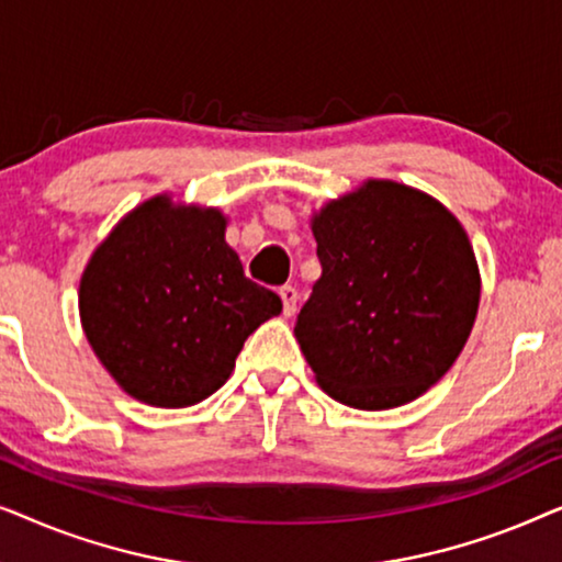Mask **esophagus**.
Returning a JSON list of instances; mask_svg holds the SVG:
<instances>
[{
	"label": "esophagus",
	"instance_id": "34e87169",
	"mask_svg": "<svg viewBox=\"0 0 562 562\" xmlns=\"http://www.w3.org/2000/svg\"><path fill=\"white\" fill-rule=\"evenodd\" d=\"M279 296H281V302H283V314H286V317H291V314L296 312L299 291L294 286H281L279 289Z\"/></svg>",
	"mask_w": 562,
	"mask_h": 562
}]
</instances>
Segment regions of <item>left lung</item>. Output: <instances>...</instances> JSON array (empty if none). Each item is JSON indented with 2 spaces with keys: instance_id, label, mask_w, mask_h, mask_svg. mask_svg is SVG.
Listing matches in <instances>:
<instances>
[{
  "instance_id": "8db88e82",
  "label": "left lung",
  "mask_w": 562,
  "mask_h": 562,
  "mask_svg": "<svg viewBox=\"0 0 562 562\" xmlns=\"http://www.w3.org/2000/svg\"><path fill=\"white\" fill-rule=\"evenodd\" d=\"M319 281L294 335L317 383L352 409L435 386L471 335L481 276L460 222L432 196L368 181L312 220Z\"/></svg>"
}]
</instances>
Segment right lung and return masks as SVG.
<instances>
[{
    "mask_svg": "<svg viewBox=\"0 0 562 562\" xmlns=\"http://www.w3.org/2000/svg\"><path fill=\"white\" fill-rule=\"evenodd\" d=\"M225 225L217 210L156 196L112 229L83 271V333L137 402H202L229 379L245 340L281 312L271 289L245 279Z\"/></svg>",
    "mask_w": 562,
    "mask_h": 562,
    "instance_id": "obj_1",
    "label": "right lung"
}]
</instances>
